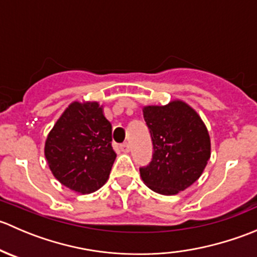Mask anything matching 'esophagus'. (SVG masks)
I'll list each match as a JSON object with an SVG mask.
<instances>
[{"mask_svg": "<svg viewBox=\"0 0 257 257\" xmlns=\"http://www.w3.org/2000/svg\"><path fill=\"white\" fill-rule=\"evenodd\" d=\"M120 149L123 153H129V150H131V147H129L128 143H123L120 144Z\"/></svg>", "mask_w": 257, "mask_h": 257, "instance_id": "obj_1", "label": "esophagus"}]
</instances>
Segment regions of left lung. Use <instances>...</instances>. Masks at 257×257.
<instances>
[{"label":"left lung","mask_w":257,"mask_h":257,"mask_svg":"<svg viewBox=\"0 0 257 257\" xmlns=\"http://www.w3.org/2000/svg\"><path fill=\"white\" fill-rule=\"evenodd\" d=\"M144 120L153 142L149 165L139 169L142 180L162 195H175L195 183L210 159V137L200 115L183 100L147 105Z\"/></svg>","instance_id":"1"}]
</instances>
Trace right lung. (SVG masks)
I'll use <instances>...</instances> for the list:
<instances>
[{
  "instance_id": "obj_1",
  "label": "right lung",
  "mask_w": 257,
  "mask_h": 257,
  "mask_svg": "<svg viewBox=\"0 0 257 257\" xmlns=\"http://www.w3.org/2000/svg\"><path fill=\"white\" fill-rule=\"evenodd\" d=\"M45 157L54 178L79 194L98 190L115 160L112 124L98 102H73L49 132Z\"/></svg>"
}]
</instances>
